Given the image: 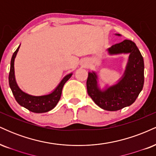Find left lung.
<instances>
[{
	"instance_id": "left-lung-1",
	"label": "left lung",
	"mask_w": 156,
	"mask_h": 156,
	"mask_svg": "<svg viewBox=\"0 0 156 156\" xmlns=\"http://www.w3.org/2000/svg\"><path fill=\"white\" fill-rule=\"evenodd\" d=\"M120 37L121 34H115ZM110 55L129 54L124 73L115 83L101 88L95 71L88 73V94L100 108L105 111L120 110L135 102L144 86V59L137 46L131 40L125 39L106 50Z\"/></svg>"
}]
</instances>
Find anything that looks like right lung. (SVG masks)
<instances>
[{"instance_id":"right-lung-1","label":"right lung","mask_w":156,"mask_h":156,"mask_svg":"<svg viewBox=\"0 0 156 156\" xmlns=\"http://www.w3.org/2000/svg\"><path fill=\"white\" fill-rule=\"evenodd\" d=\"M20 47V44L13 53L12 59H11L10 72L9 76V83L11 90L13 93V95L15 96L16 101L21 106L27 108L30 112L34 113H44L49 112L54 108L58 102L59 101L64 83L71 78V76H73V73H69L67 76H64L59 82V83L57 85V87L51 92L47 94L35 96L23 92L17 85L15 75V60Z\"/></svg>"}]
</instances>
